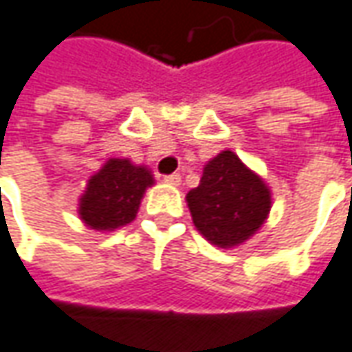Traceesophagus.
I'll return each mask as SVG.
<instances>
[{
    "label": "esophagus",
    "mask_w": 352,
    "mask_h": 352,
    "mask_svg": "<svg viewBox=\"0 0 352 352\" xmlns=\"http://www.w3.org/2000/svg\"><path fill=\"white\" fill-rule=\"evenodd\" d=\"M165 183H167V185H173V187H179V185H181V175H179V173L167 175L165 177Z\"/></svg>",
    "instance_id": "1"
}]
</instances>
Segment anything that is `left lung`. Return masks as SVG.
Here are the masks:
<instances>
[{
  "label": "left lung",
  "instance_id": "left-lung-1",
  "mask_svg": "<svg viewBox=\"0 0 352 352\" xmlns=\"http://www.w3.org/2000/svg\"><path fill=\"white\" fill-rule=\"evenodd\" d=\"M185 199L197 230L224 250L252 238L272 208L266 181L230 149L206 163L199 187Z\"/></svg>",
  "mask_w": 352,
  "mask_h": 352
}]
</instances>
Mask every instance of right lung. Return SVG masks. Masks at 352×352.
Here are the masks:
<instances>
[{
    "label": "right lung",
    "instance_id": "right-lung-1",
    "mask_svg": "<svg viewBox=\"0 0 352 352\" xmlns=\"http://www.w3.org/2000/svg\"><path fill=\"white\" fill-rule=\"evenodd\" d=\"M155 179L146 165L110 157L88 179L86 191L78 199V217L92 230L112 232L135 219Z\"/></svg>",
    "mask_w": 352,
    "mask_h": 352
}]
</instances>
